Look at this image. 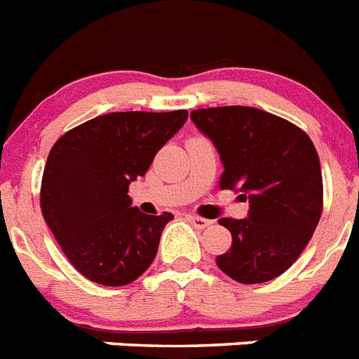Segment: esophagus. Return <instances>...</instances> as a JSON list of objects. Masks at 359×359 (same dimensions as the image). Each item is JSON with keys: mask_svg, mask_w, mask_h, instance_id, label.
Segmentation results:
<instances>
[{"mask_svg": "<svg viewBox=\"0 0 359 359\" xmlns=\"http://www.w3.org/2000/svg\"><path fill=\"white\" fill-rule=\"evenodd\" d=\"M187 219H189L196 229H205V226H209L210 223H212L210 219H205V217H200V216H187Z\"/></svg>", "mask_w": 359, "mask_h": 359, "instance_id": "obj_1", "label": "esophagus"}]
</instances>
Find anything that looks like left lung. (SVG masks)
<instances>
[{"label": "left lung", "mask_w": 359, "mask_h": 359, "mask_svg": "<svg viewBox=\"0 0 359 359\" xmlns=\"http://www.w3.org/2000/svg\"><path fill=\"white\" fill-rule=\"evenodd\" d=\"M191 119L219 152V189L249 200L245 219H219L232 245L217 267L238 283L274 280L299 258L323 210L314 143L294 123L254 107L198 109Z\"/></svg>", "instance_id": "obj_1"}]
</instances>
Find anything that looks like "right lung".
<instances>
[{
  "instance_id": "1",
  "label": "right lung",
  "mask_w": 359,
  "mask_h": 359,
  "mask_svg": "<svg viewBox=\"0 0 359 359\" xmlns=\"http://www.w3.org/2000/svg\"><path fill=\"white\" fill-rule=\"evenodd\" d=\"M187 118V110L110 112L65 133L48 152L43 217L67 259L94 283H133L154 262L174 216L140 212L128 185L149 170Z\"/></svg>"
}]
</instances>
